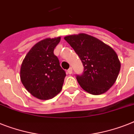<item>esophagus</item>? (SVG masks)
<instances>
[{"label":"esophagus","mask_w":134,"mask_h":134,"mask_svg":"<svg viewBox=\"0 0 134 134\" xmlns=\"http://www.w3.org/2000/svg\"><path fill=\"white\" fill-rule=\"evenodd\" d=\"M72 71H73L72 67H69V69H68V70H67V73H68V74H72Z\"/></svg>","instance_id":"esophagus-1"}]
</instances>
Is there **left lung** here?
<instances>
[{
  "label": "left lung",
  "mask_w": 134,
  "mask_h": 134,
  "mask_svg": "<svg viewBox=\"0 0 134 134\" xmlns=\"http://www.w3.org/2000/svg\"><path fill=\"white\" fill-rule=\"evenodd\" d=\"M84 66V71L76 79L80 86L92 95L108 91L119 76L121 63L113 49L99 39L80 33L65 37Z\"/></svg>",
  "instance_id": "left-lung-1"
}]
</instances>
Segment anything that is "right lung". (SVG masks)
Masks as SVG:
<instances>
[{
	"instance_id": "right-lung-1",
	"label": "right lung",
	"mask_w": 134,
	"mask_h": 134,
	"mask_svg": "<svg viewBox=\"0 0 134 134\" xmlns=\"http://www.w3.org/2000/svg\"><path fill=\"white\" fill-rule=\"evenodd\" d=\"M60 37L36 43L26 55L20 68V80L26 89L39 99L53 98L61 91L66 74L54 50Z\"/></svg>"
}]
</instances>
